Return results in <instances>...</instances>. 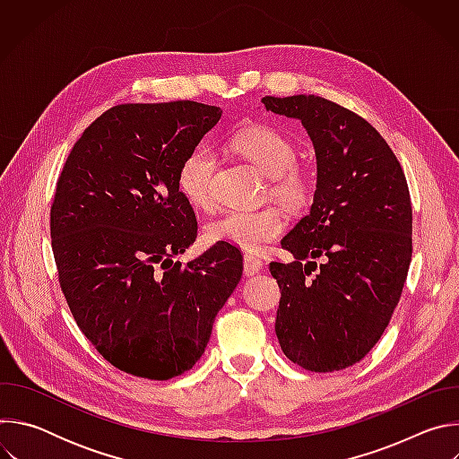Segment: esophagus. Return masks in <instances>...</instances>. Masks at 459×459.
Returning <instances> with one entry per match:
<instances>
[{
  "mask_svg": "<svg viewBox=\"0 0 459 459\" xmlns=\"http://www.w3.org/2000/svg\"><path fill=\"white\" fill-rule=\"evenodd\" d=\"M264 267V261H261L257 255L254 254H245L243 255V273L245 276H254Z\"/></svg>",
  "mask_w": 459,
  "mask_h": 459,
  "instance_id": "1",
  "label": "esophagus"
}]
</instances>
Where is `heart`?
Returning <instances> with one entry per match:
<instances>
[{
  "instance_id": "b5f03b06",
  "label": "heart",
  "mask_w": 459,
  "mask_h": 459,
  "mask_svg": "<svg viewBox=\"0 0 459 459\" xmlns=\"http://www.w3.org/2000/svg\"><path fill=\"white\" fill-rule=\"evenodd\" d=\"M234 151L261 174L273 179V194L287 205H301L310 192L308 178L298 170L294 145L271 126H250L232 138ZM218 156L211 149H195L179 167V188L190 205L211 209ZM285 230V218L278 209L229 211L207 227L212 243H225L241 250H259Z\"/></svg>"
}]
</instances>
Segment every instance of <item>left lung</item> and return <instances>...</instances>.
Masks as SVG:
<instances>
[{
    "mask_svg": "<svg viewBox=\"0 0 459 459\" xmlns=\"http://www.w3.org/2000/svg\"><path fill=\"white\" fill-rule=\"evenodd\" d=\"M261 103L299 119L316 154L310 211L281 239L294 261L271 264L281 289L276 336L299 367L342 370L368 354L400 301L412 257L407 179L358 114L305 94ZM316 256L324 259L319 268Z\"/></svg>",
    "mask_w": 459,
    "mask_h": 459,
    "instance_id": "1",
    "label": "left lung"
}]
</instances>
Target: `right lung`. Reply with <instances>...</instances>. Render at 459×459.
<instances>
[{
    "label": "right lung",
    "mask_w": 459,
    "mask_h": 459,
    "mask_svg": "<svg viewBox=\"0 0 459 459\" xmlns=\"http://www.w3.org/2000/svg\"><path fill=\"white\" fill-rule=\"evenodd\" d=\"M221 114L195 101L112 107L57 179L50 236L61 290L87 340L126 374L192 368L241 280L243 257L225 243L172 261L198 232L179 167Z\"/></svg>",
    "instance_id": "obj_1"
}]
</instances>
